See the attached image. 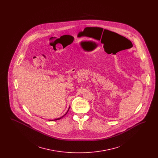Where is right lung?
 <instances>
[{
	"instance_id": "1",
	"label": "right lung",
	"mask_w": 158,
	"mask_h": 158,
	"mask_svg": "<svg viewBox=\"0 0 158 158\" xmlns=\"http://www.w3.org/2000/svg\"><path fill=\"white\" fill-rule=\"evenodd\" d=\"M69 108H70V107H69V110H68V111H67V112H66V114H64V115H63V116H62V117H60V118H56V119H55V120H60V119H61V118H63V117H64V115H66V114H67V113H68V111H69Z\"/></svg>"
}]
</instances>
